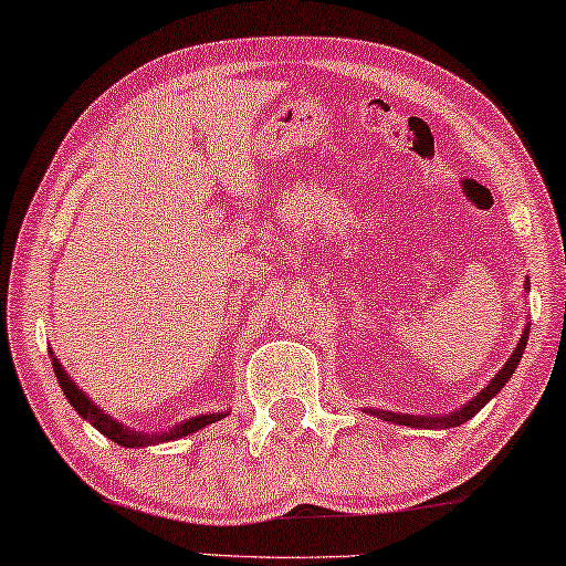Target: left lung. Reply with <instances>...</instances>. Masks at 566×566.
I'll return each mask as SVG.
<instances>
[{"mask_svg": "<svg viewBox=\"0 0 566 566\" xmlns=\"http://www.w3.org/2000/svg\"><path fill=\"white\" fill-rule=\"evenodd\" d=\"M524 290H526V292L531 290L528 282H526ZM528 331H531V325L526 323V325H524V335L518 337V343H516V348H513L511 358L505 360V366L499 370V374H495V376L491 378V381H488L485 389L472 396V399H470L468 403H462L460 409L450 411V415H442V417H434V415H432V417H421V415H401V411H384V409H366V415H374V417L384 419V421H391V424L415 427V429H419V427H424V429H450V427L465 424L468 419L475 417L478 411L483 409L485 403L491 401L493 396L499 394L505 384H509V378L513 376V370H516V366L521 364V358H524V350H526V343H528Z\"/></svg>", "mask_w": 566, "mask_h": 566, "instance_id": "1", "label": "left lung"}]
</instances>
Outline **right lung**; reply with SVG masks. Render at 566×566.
I'll return each mask as SVG.
<instances>
[{
  "mask_svg": "<svg viewBox=\"0 0 566 566\" xmlns=\"http://www.w3.org/2000/svg\"><path fill=\"white\" fill-rule=\"evenodd\" d=\"M50 360H53V370H55V378L57 384H61V389L65 394V399L71 407L78 411V417H83L86 421H91V427H96L101 434L108 437V440L122 444V447H151V444H163V442H172V440H182V437H188L192 432H198V429L213 424V421H221L223 417H229L231 411H213V415H198V417H190L180 421V424H175L170 429H165V432H137V429L122 424L119 419L104 415V409L98 407L88 399L86 394H83L78 386L71 381V376L65 374V368L61 366V360L53 356V350H50Z\"/></svg>",
  "mask_w": 566,
  "mask_h": 566,
  "instance_id": "right-lung-1",
  "label": "right lung"
}]
</instances>
